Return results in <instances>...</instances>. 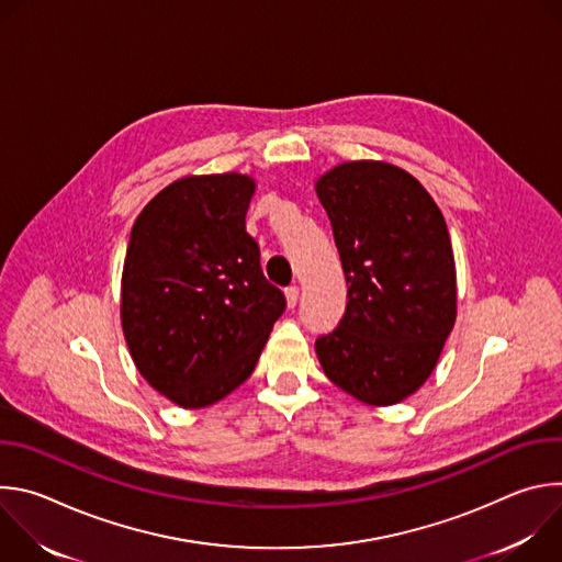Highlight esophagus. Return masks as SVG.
Wrapping results in <instances>:
<instances>
[{
  "instance_id": "esophagus-1",
  "label": "esophagus",
  "mask_w": 562,
  "mask_h": 562,
  "mask_svg": "<svg viewBox=\"0 0 562 562\" xmlns=\"http://www.w3.org/2000/svg\"><path fill=\"white\" fill-rule=\"evenodd\" d=\"M284 297H286V306L293 308V306L297 304V300H300V289H297V286H289V289L284 291Z\"/></svg>"
}]
</instances>
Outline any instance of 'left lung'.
I'll use <instances>...</instances> for the list:
<instances>
[{
  "instance_id": "8db88e82",
  "label": "left lung",
  "mask_w": 562,
  "mask_h": 562,
  "mask_svg": "<svg viewBox=\"0 0 562 562\" xmlns=\"http://www.w3.org/2000/svg\"><path fill=\"white\" fill-rule=\"evenodd\" d=\"M347 278L338 329L315 340L327 378L371 407L403 403L456 325V262L442 211L405 169L351 159L315 180Z\"/></svg>"
}]
</instances>
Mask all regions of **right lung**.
Wrapping results in <instances>:
<instances>
[{
    "instance_id": "1",
    "label": "right lung",
    "mask_w": 562,
    "mask_h": 562,
    "mask_svg": "<svg viewBox=\"0 0 562 562\" xmlns=\"http://www.w3.org/2000/svg\"><path fill=\"white\" fill-rule=\"evenodd\" d=\"M247 173L184 176L137 215L122 271L120 323L142 378L173 405H215L256 369L284 295L247 233Z\"/></svg>"
}]
</instances>
